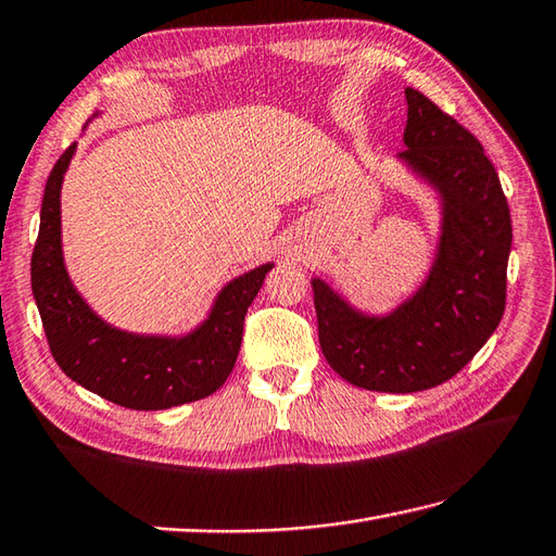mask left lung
Returning <instances> with one entry per match:
<instances>
[{
	"instance_id": "1",
	"label": "left lung",
	"mask_w": 556,
	"mask_h": 556,
	"mask_svg": "<svg viewBox=\"0 0 556 556\" xmlns=\"http://www.w3.org/2000/svg\"><path fill=\"white\" fill-rule=\"evenodd\" d=\"M405 99V151L395 161L438 203L431 267L386 313L357 307L327 279H309L329 367L379 393L433 389L481 351L505 313L511 251L509 205L479 139L417 89L407 87Z\"/></svg>"
}]
</instances>
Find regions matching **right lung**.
<instances>
[{
  "instance_id": "1",
  "label": "right lung",
  "mask_w": 556,
  "mask_h": 556,
  "mask_svg": "<svg viewBox=\"0 0 556 556\" xmlns=\"http://www.w3.org/2000/svg\"><path fill=\"white\" fill-rule=\"evenodd\" d=\"M75 151L77 144L63 153L47 179L30 263L51 355L68 379L121 407L170 409L215 393L235 369L243 317L275 263L229 279L189 331L139 333L111 325L77 291L63 257L61 189Z\"/></svg>"
}]
</instances>
